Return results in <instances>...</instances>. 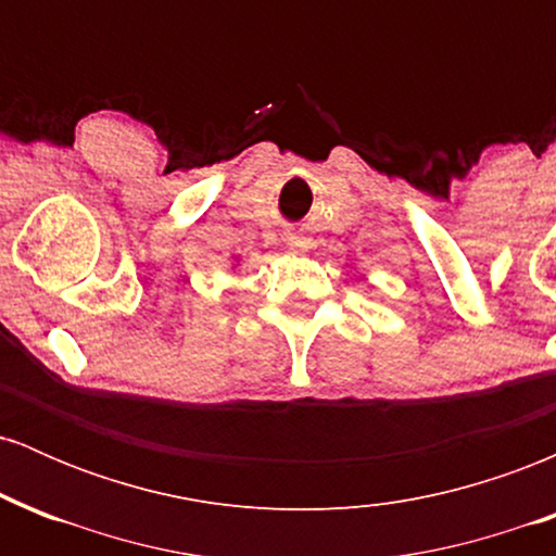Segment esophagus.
Listing matches in <instances>:
<instances>
[{"instance_id": "obj_1", "label": "esophagus", "mask_w": 556, "mask_h": 556, "mask_svg": "<svg viewBox=\"0 0 556 556\" xmlns=\"http://www.w3.org/2000/svg\"><path fill=\"white\" fill-rule=\"evenodd\" d=\"M290 248H292V251H305V248H308V240L290 238Z\"/></svg>"}]
</instances>
